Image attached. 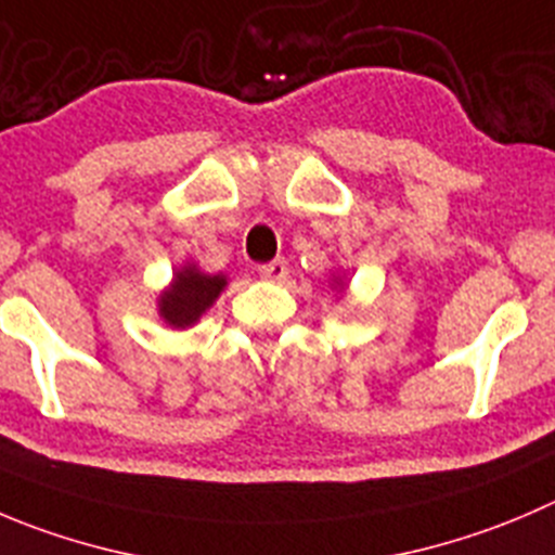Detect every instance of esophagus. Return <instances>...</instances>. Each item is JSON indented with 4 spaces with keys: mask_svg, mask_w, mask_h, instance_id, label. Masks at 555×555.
Segmentation results:
<instances>
[{
    "mask_svg": "<svg viewBox=\"0 0 555 555\" xmlns=\"http://www.w3.org/2000/svg\"><path fill=\"white\" fill-rule=\"evenodd\" d=\"M258 274H261L263 281L281 283V281H286V278H288V263L283 261V258H274V261L261 263V267H258Z\"/></svg>",
    "mask_w": 555,
    "mask_h": 555,
    "instance_id": "34e87169",
    "label": "esophagus"
}]
</instances>
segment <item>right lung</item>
I'll return each instance as SVG.
<instances>
[{
    "label": "right lung",
    "mask_w": 555,
    "mask_h": 555,
    "mask_svg": "<svg viewBox=\"0 0 555 555\" xmlns=\"http://www.w3.org/2000/svg\"><path fill=\"white\" fill-rule=\"evenodd\" d=\"M223 288L225 274H207L193 267V263H188V267L177 269L171 286L157 299L160 319L173 330H188L212 308V302L220 297Z\"/></svg>",
    "instance_id": "1"
}]
</instances>
